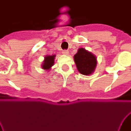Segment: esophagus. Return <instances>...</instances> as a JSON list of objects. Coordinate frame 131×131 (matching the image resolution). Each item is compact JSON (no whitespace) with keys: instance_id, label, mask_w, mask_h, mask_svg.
Wrapping results in <instances>:
<instances>
[{"instance_id":"esophagus-1","label":"esophagus","mask_w":131,"mask_h":131,"mask_svg":"<svg viewBox=\"0 0 131 131\" xmlns=\"http://www.w3.org/2000/svg\"><path fill=\"white\" fill-rule=\"evenodd\" d=\"M62 53H63V54H64V55H68L69 54V51L68 50H63Z\"/></svg>"}]
</instances>
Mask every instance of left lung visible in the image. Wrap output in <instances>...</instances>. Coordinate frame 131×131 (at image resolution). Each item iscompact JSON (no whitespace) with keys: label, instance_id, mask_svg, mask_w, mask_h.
Masks as SVG:
<instances>
[{"label":"left lung","instance_id":"obj_1","mask_svg":"<svg viewBox=\"0 0 131 131\" xmlns=\"http://www.w3.org/2000/svg\"><path fill=\"white\" fill-rule=\"evenodd\" d=\"M74 59L78 71L84 75L92 74L96 67V57L83 48L78 49Z\"/></svg>","mask_w":131,"mask_h":131}]
</instances>
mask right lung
I'll list each match as a JSON object with an SVG mask.
<instances>
[{
  "mask_svg": "<svg viewBox=\"0 0 131 131\" xmlns=\"http://www.w3.org/2000/svg\"><path fill=\"white\" fill-rule=\"evenodd\" d=\"M55 57V55H48L45 56L44 58V60L43 61L42 64V68L44 69V70H50V69H51L52 66L54 64Z\"/></svg>",
  "mask_w": 131,
  "mask_h": 131,
  "instance_id": "obj_1",
  "label": "right lung"
}]
</instances>
